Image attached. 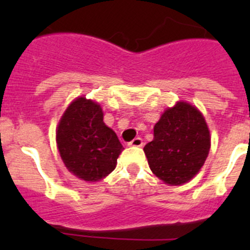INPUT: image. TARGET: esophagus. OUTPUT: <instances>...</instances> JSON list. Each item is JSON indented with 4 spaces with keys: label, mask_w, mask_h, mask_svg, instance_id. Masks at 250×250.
Segmentation results:
<instances>
[{
    "label": "esophagus",
    "mask_w": 250,
    "mask_h": 250,
    "mask_svg": "<svg viewBox=\"0 0 250 250\" xmlns=\"http://www.w3.org/2000/svg\"><path fill=\"white\" fill-rule=\"evenodd\" d=\"M128 146H133V147H140L143 146V139L141 138H135L130 143H128Z\"/></svg>",
    "instance_id": "34e87169"
}]
</instances>
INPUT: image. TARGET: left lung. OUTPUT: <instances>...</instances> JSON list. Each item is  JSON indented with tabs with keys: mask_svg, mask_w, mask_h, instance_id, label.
I'll return each mask as SVG.
<instances>
[{
	"mask_svg": "<svg viewBox=\"0 0 250 250\" xmlns=\"http://www.w3.org/2000/svg\"><path fill=\"white\" fill-rule=\"evenodd\" d=\"M209 148L210 134L203 115L188 103L179 102L162 113L144 152L158 179L183 185L200 172Z\"/></svg>",
	"mask_w": 250,
	"mask_h": 250,
	"instance_id": "obj_1",
	"label": "left lung"
}]
</instances>
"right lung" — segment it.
I'll return each instance as SVG.
<instances>
[{"instance_id":"add662e5","label":"right lung","mask_w":250,"mask_h":250,"mask_svg":"<svg viewBox=\"0 0 250 250\" xmlns=\"http://www.w3.org/2000/svg\"><path fill=\"white\" fill-rule=\"evenodd\" d=\"M98 103L84 97L65 110L57 128V145L65 167L84 181H99L116 168L122 144L103 121Z\"/></svg>"}]
</instances>
